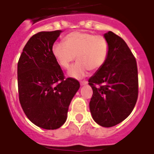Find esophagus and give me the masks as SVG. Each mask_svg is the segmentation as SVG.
Instances as JSON below:
<instances>
[{"label": "esophagus", "mask_w": 154, "mask_h": 154, "mask_svg": "<svg viewBox=\"0 0 154 154\" xmlns=\"http://www.w3.org/2000/svg\"><path fill=\"white\" fill-rule=\"evenodd\" d=\"M80 84H81V86H84V85H88V81H81V83H80Z\"/></svg>", "instance_id": "34e87169"}]
</instances>
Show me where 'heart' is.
Listing matches in <instances>:
<instances>
[{"label": "heart", "mask_w": 154, "mask_h": 154, "mask_svg": "<svg viewBox=\"0 0 154 154\" xmlns=\"http://www.w3.org/2000/svg\"><path fill=\"white\" fill-rule=\"evenodd\" d=\"M109 42L105 37L85 32H73L56 42L52 48L53 57L63 69H68L76 58V63L68 71V76L81 79L88 69L96 71L105 63L109 55Z\"/></svg>", "instance_id": "b5f03b06"}]
</instances>
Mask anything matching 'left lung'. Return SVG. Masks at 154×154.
Masks as SVG:
<instances>
[{
  "mask_svg": "<svg viewBox=\"0 0 154 154\" xmlns=\"http://www.w3.org/2000/svg\"><path fill=\"white\" fill-rule=\"evenodd\" d=\"M104 37L109 42V55L104 65L88 80L93 90L89 107L95 122L112 127L125 120L134 109L138 97V70L134 56L121 37L112 32Z\"/></svg>",
  "mask_w": 154,
  "mask_h": 154,
  "instance_id": "left-lung-1",
  "label": "left lung"
}]
</instances>
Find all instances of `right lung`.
<instances>
[{"label": "right lung", "mask_w": 154, "mask_h": 154, "mask_svg": "<svg viewBox=\"0 0 154 154\" xmlns=\"http://www.w3.org/2000/svg\"><path fill=\"white\" fill-rule=\"evenodd\" d=\"M61 30L40 32L29 38L18 63L19 101L33 124L57 129L67 118L71 100L80 88L75 79H64L52 48Z\"/></svg>", "instance_id": "obj_1"}]
</instances>
